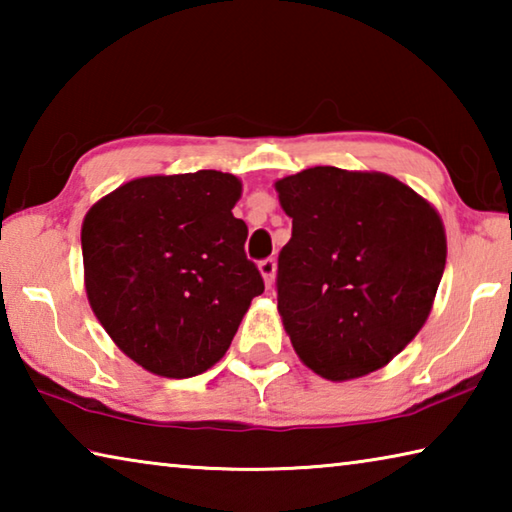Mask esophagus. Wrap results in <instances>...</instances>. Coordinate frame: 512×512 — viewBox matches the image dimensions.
<instances>
[{
	"mask_svg": "<svg viewBox=\"0 0 512 512\" xmlns=\"http://www.w3.org/2000/svg\"><path fill=\"white\" fill-rule=\"evenodd\" d=\"M259 273H262L266 287H271L273 277H275V259L273 257L262 259V262H259Z\"/></svg>",
	"mask_w": 512,
	"mask_h": 512,
	"instance_id": "obj_1",
	"label": "esophagus"
}]
</instances>
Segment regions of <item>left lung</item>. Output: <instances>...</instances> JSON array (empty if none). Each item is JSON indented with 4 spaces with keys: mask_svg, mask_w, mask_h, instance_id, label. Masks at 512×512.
I'll list each match as a JSON object with an SVG mask.
<instances>
[{
    "mask_svg": "<svg viewBox=\"0 0 512 512\" xmlns=\"http://www.w3.org/2000/svg\"><path fill=\"white\" fill-rule=\"evenodd\" d=\"M275 189L293 219L277 257V311L293 350L332 381L384 368L436 298L447 259L438 212L379 171L311 167Z\"/></svg>",
    "mask_w": 512,
    "mask_h": 512,
    "instance_id": "8db88e82",
    "label": "left lung"
}]
</instances>
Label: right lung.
Wrapping results in <instances>:
<instances>
[{
  "label": "right lung",
  "mask_w": 512,
  "mask_h": 512,
  "mask_svg": "<svg viewBox=\"0 0 512 512\" xmlns=\"http://www.w3.org/2000/svg\"><path fill=\"white\" fill-rule=\"evenodd\" d=\"M241 180L203 169L146 176L90 207L81 228L85 293L117 348L160 377L212 368L264 293L232 214Z\"/></svg>",
  "instance_id": "right-lung-1"
}]
</instances>
